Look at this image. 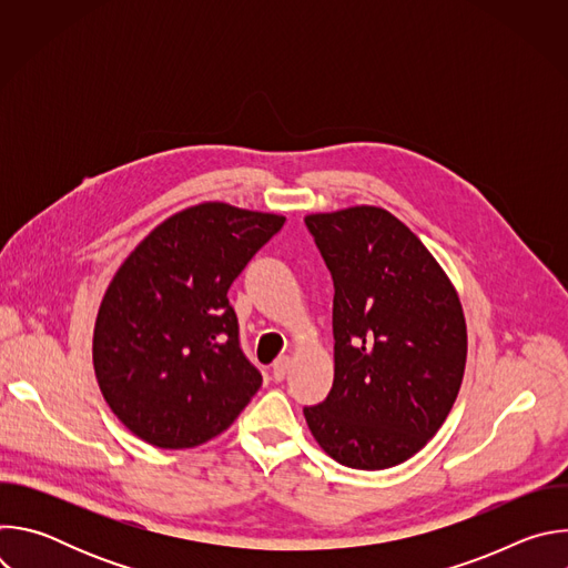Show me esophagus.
I'll return each mask as SVG.
<instances>
[{"instance_id":"34e87169","label":"esophagus","mask_w":568,"mask_h":568,"mask_svg":"<svg viewBox=\"0 0 568 568\" xmlns=\"http://www.w3.org/2000/svg\"><path fill=\"white\" fill-rule=\"evenodd\" d=\"M287 368H290V357H287V355L278 357V359L274 362V366H272V377H274L276 382H283L285 375H287Z\"/></svg>"}]
</instances>
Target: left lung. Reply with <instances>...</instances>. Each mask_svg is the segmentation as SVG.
<instances>
[{"label":"left lung","instance_id":"left-lung-1","mask_svg":"<svg viewBox=\"0 0 568 568\" xmlns=\"http://www.w3.org/2000/svg\"><path fill=\"white\" fill-rule=\"evenodd\" d=\"M305 226L335 285V382L303 416L337 463L399 465L456 402L467 357L458 294L418 235L384 209L314 213Z\"/></svg>","mask_w":568,"mask_h":568}]
</instances>
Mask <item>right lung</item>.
Masks as SVG:
<instances>
[{
  "instance_id": "right-lung-1",
  "label": "right lung",
  "mask_w": 568,
  "mask_h": 568,
  "mask_svg": "<svg viewBox=\"0 0 568 568\" xmlns=\"http://www.w3.org/2000/svg\"><path fill=\"white\" fill-rule=\"evenodd\" d=\"M283 222L204 202L152 229L119 267L97 316L94 371L134 436L161 449L202 445L261 388L226 292Z\"/></svg>"
}]
</instances>
